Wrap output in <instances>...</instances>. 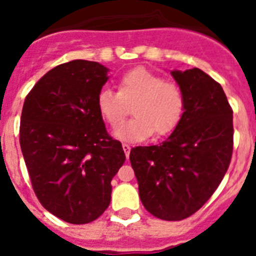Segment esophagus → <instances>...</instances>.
Segmentation results:
<instances>
[{"mask_svg": "<svg viewBox=\"0 0 256 256\" xmlns=\"http://www.w3.org/2000/svg\"><path fill=\"white\" fill-rule=\"evenodd\" d=\"M123 150L124 152H126V159L130 158V146L128 144H123Z\"/></svg>", "mask_w": 256, "mask_h": 256, "instance_id": "esophagus-1", "label": "esophagus"}]
</instances>
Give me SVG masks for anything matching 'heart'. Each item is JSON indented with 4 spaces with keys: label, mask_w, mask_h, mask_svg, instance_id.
I'll return each mask as SVG.
<instances>
[{
    "label": "heart",
    "mask_w": 256,
    "mask_h": 256,
    "mask_svg": "<svg viewBox=\"0 0 256 256\" xmlns=\"http://www.w3.org/2000/svg\"><path fill=\"white\" fill-rule=\"evenodd\" d=\"M97 108L106 123L118 128L130 112L134 115L116 130L120 140L137 142L164 137L176 130L184 108V98L177 83L142 68L124 74L118 92L104 88L97 94Z\"/></svg>",
    "instance_id": "1"
}]
</instances>
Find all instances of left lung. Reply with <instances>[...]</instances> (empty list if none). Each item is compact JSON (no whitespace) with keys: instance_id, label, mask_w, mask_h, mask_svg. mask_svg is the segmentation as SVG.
Masks as SVG:
<instances>
[{"instance_id":"8db88e82","label":"left lung","mask_w":256,"mask_h":256,"mask_svg":"<svg viewBox=\"0 0 256 256\" xmlns=\"http://www.w3.org/2000/svg\"><path fill=\"white\" fill-rule=\"evenodd\" d=\"M184 112L169 138L137 146L130 160L142 204L162 220H182L212 198L234 151V112L218 82L202 70H174Z\"/></svg>"}]
</instances>
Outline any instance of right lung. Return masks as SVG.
I'll return each instance as SVG.
<instances>
[{
	"instance_id": "add662e5",
	"label": "right lung",
	"mask_w": 256,
	"mask_h": 256,
	"mask_svg": "<svg viewBox=\"0 0 256 256\" xmlns=\"http://www.w3.org/2000/svg\"><path fill=\"white\" fill-rule=\"evenodd\" d=\"M108 69L87 60L58 65L26 97L20 148L42 206L72 224L94 222L112 200V180L126 162L97 108Z\"/></svg>"
}]
</instances>
